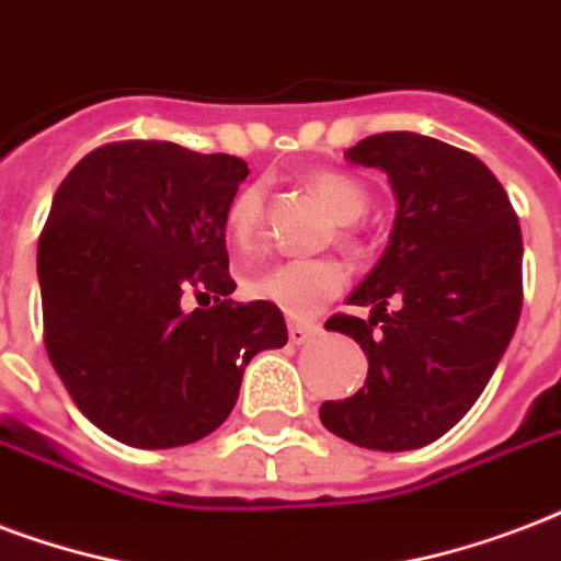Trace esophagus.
I'll use <instances>...</instances> for the list:
<instances>
[{"label":"esophagus","mask_w":561,"mask_h":561,"mask_svg":"<svg viewBox=\"0 0 561 561\" xmlns=\"http://www.w3.org/2000/svg\"><path fill=\"white\" fill-rule=\"evenodd\" d=\"M318 335V327H309V323H288V337H290V344H306L309 337Z\"/></svg>","instance_id":"1"}]
</instances>
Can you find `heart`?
Segmentation results:
<instances>
[{
  "label": "heart",
  "mask_w": 561,
  "mask_h": 561,
  "mask_svg": "<svg viewBox=\"0 0 561 561\" xmlns=\"http://www.w3.org/2000/svg\"><path fill=\"white\" fill-rule=\"evenodd\" d=\"M311 194L327 205L332 220L341 226L356 224L367 211L365 187L353 182L344 173L332 170H318L309 176ZM264 217V187L250 185L234 196L226 211V229L234 247L250 250L252 241L259 238ZM347 285V273L337 262L329 259H294V262H279L252 273L247 279V290L255 299L273 302L276 309L285 311L294 320L314 318L329 299H335Z\"/></svg>",
  "instance_id": "1"
}]
</instances>
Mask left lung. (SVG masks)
Here are the masks:
<instances>
[{
    "mask_svg": "<svg viewBox=\"0 0 561 561\" xmlns=\"http://www.w3.org/2000/svg\"><path fill=\"white\" fill-rule=\"evenodd\" d=\"M344 158L382 170L397 214L382 259L347 299L370 306V318L327 320L365 350V388L327 400L320 421L367 450H417L468 414L515 335L518 214L480 158L444 140L382 131Z\"/></svg>",
    "mask_w": 561,
    "mask_h": 561,
    "instance_id": "1",
    "label": "left lung"
}]
</instances>
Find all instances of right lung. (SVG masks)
Segmentation results:
<instances>
[{
    "label": "right lung",
    "mask_w": 561,
    "mask_h": 561,
    "mask_svg": "<svg viewBox=\"0 0 561 561\" xmlns=\"http://www.w3.org/2000/svg\"><path fill=\"white\" fill-rule=\"evenodd\" d=\"M247 176L224 152L123 140L88 152L55 191L37 243L46 353L81 414L128 447L214 433L250 358L288 344L273 302L226 299V211ZM191 289L213 309L187 312Z\"/></svg>",
    "instance_id": "1"
}]
</instances>
